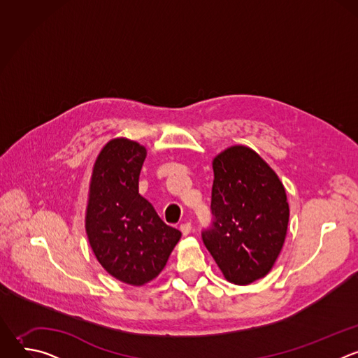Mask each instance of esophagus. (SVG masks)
Instances as JSON below:
<instances>
[{"label":"esophagus","mask_w":358,"mask_h":358,"mask_svg":"<svg viewBox=\"0 0 358 358\" xmlns=\"http://www.w3.org/2000/svg\"><path fill=\"white\" fill-rule=\"evenodd\" d=\"M180 231L182 232V235H188L191 232V224L187 222V224H181L180 225Z\"/></svg>","instance_id":"obj_1"}]
</instances>
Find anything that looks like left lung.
Here are the masks:
<instances>
[{
    "instance_id": "1",
    "label": "left lung",
    "mask_w": 358,
    "mask_h": 358,
    "mask_svg": "<svg viewBox=\"0 0 358 358\" xmlns=\"http://www.w3.org/2000/svg\"><path fill=\"white\" fill-rule=\"evenodd\" d=\"M213 227L202 241L225 279L249 285L266 276L283 248L289 202L278 174L246 145H231L213 160Z\"/></svg>"
}]
</instances>
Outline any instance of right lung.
<instances>
[{
  "label": "right lung",
  "instance_id": "add662e5",
  "mask_svg": "<svg viewBox=\"0 0 358 358\" xmlns=\"http://www.w3.org/2000/svg\"><path fill=\"white\" fill-rule=\"evenodd\" d=\"M145 156V147L137 141H108L93 164L85 215L96 259L109 275L131 286L156 279L181 238L138 194Z\"/></svg>",
  "mask_w": 358,
  "mask_h": 358
}]
</instances>
